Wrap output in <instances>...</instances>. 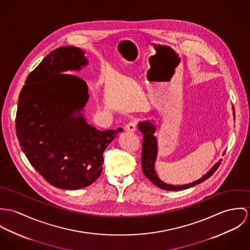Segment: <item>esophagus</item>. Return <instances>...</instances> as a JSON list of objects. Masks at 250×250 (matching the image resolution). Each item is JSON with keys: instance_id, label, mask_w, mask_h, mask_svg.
I'll use <instances>...</instances> for the list:
<instances>
[{"instance_id": "1", "label": "esophagus", "mask_w": 250, "mask_h": 250, "mask_svg": "<svg viewBox=\"0 0 250 250\" xmlns=\"http://www.w3.org/2000/svg\"><path fill=\"white\" fill-rule=\"evenodd\" d=\"M136 122L135 121H131L130 123H128L125 126V131H131V132H134L136 131Z\"/></svg>"}]
</instances>
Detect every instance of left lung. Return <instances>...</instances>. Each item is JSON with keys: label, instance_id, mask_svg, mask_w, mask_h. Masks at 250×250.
I'll use <instances>...</instances> for the list:
<instances>
[{"label": "left lung", "instance_id": "8db88e82", "mask_svg": "<svg viewBox=\"0 0 250 250\" xmlns=\"http://www.w3.org/2000/svg\"><path fill=\"white\" fill-rule=\"evenodd\" d=\"M233 110H234V108H233ZM138 128L139 130L141 131V133L144 135L143 136V145H142V159H141L143 172L146 178H148L154 185L158 186L162 190L180 191V190H185V189L194 187L195 185L208 179L221 165L222 160L212 167L211 169L207 173H205L200 179L194 181L193 183H189V184H185V185H181V186H179V185L174 186V185L166 184L161 179H159V177L157 176L155 169H154V163H155L156 156H157V140L154 136L155 125L151 122L146 121V122L139 123Z\"/></svg>", "mask_w": 250, "mask_h": 250}]
</instances>
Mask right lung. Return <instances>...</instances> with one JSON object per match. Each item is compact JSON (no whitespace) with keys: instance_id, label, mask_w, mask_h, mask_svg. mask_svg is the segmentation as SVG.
I'll use <instances>...</instances> for the list:
<instances>
[{"instance_id":"1","label":"right lung","mask_w":250,"mask_h":250,"mask_svg":"<svg viewBox=\"0 0 250 250\" xmlns=\"http://www.w3.org/2000/svg\"><path fill=\"white\" fill-rule=\"evenodd\" d=\"M87 64L80 48H57L28 75L19 95L15 127L20 146L46 181L64 190L95 182L104 151L123 131H101L86 123L81 111L89 98L87 84L62 73Z\"/></svg>"}]
</instances>
